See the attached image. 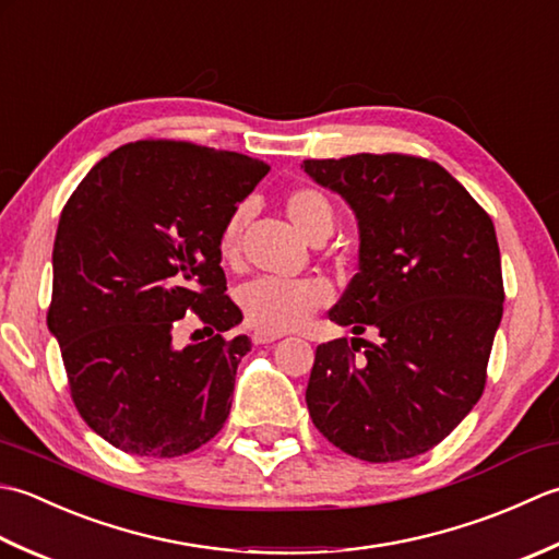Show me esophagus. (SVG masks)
Listing matches in <instances>:
<instances>
[{"label":"esophagus","mask_w":559,"mask_h":559,"mask_svg":"<svg viewBox=\"0 0 559 559\" xmlns=\"http://www.w3.org/2000/svg\"><path fill=\"white\" fill-rule=\"evenodd\" d=\"M275 340H280L277 333H263V330H255V333H253L255 345H270V343H275Z\"/></svg>","instance_id":"esophagus-1"}]
</instances>
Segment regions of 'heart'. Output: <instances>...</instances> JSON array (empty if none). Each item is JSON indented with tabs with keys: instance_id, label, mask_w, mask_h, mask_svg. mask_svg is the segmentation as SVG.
<instances>
[{
	"instance_id": "heart-1",
	"label": "heart",
	"mask_w": 559,
	"mask_h": 559,
	"mask_svg": "<svg viewBox=\"0 0 559 559\" xmlns=\"http://www.w3.org/2000/svg\"><path fill=\"white\" fill-rule=\"evenodd\" d=\"M284 210L292 224L311 243L325 241L335 226L333 202L316 188H296L284 198ZM248 224V207H236L219 234V258L224 265H236L241 255V236ZM246 321L263 333H287L304 325L330 301V287L321 280H275L260 277L241 289Z\"/></svg>"
}]
</instances>
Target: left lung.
I'll return each instance as SVG.
<instances>
[{
    "label": "left lung",
    "mask_w": 559,
    "mask_h": 559,
    "mask_svg": "<svg viewBox=\"0 0 559 559\" xmlns=\"http://www.w3.org/2000/svg\"><path fill=\"white\" fill-rule=\"evenodd\" d=\"M359 219V272L330 321L379 340L316 347V429L369 463L435 449L480 401L504 309L495 224L447 168L413 154L309 158Z\"/></svg>",
    "instance_id": "obj_1"
}]
</instances>
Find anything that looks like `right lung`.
<instances>
[{"label":"right lung","instance_id":"right-lung-1","mask_svg":"<svg viewBox=\"0 0 559 559\" xmlns=\"http://www.w3.org/2000/svg\"><path fill=\"white\" fill-rule=\"evenodd\" d=\"M267 170L236 152L140 140L100 158L67 200L48 328L74 407L110 447L176 459L224 427L250 343L226 337L243 313L224 294L219 234ZM190 317L203 333L180 350Z\"/></svg>","mask_w":559,"mask_h":559}]
</instances>
